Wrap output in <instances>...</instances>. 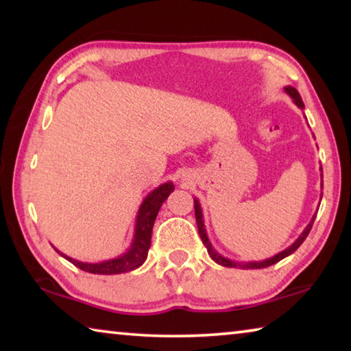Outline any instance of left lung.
<instances>
[{
    "instance_id": "obj_1",
    "label": "left lung",
    "mask_w": 351,
    "mask_h": 351,
    "mask_svg": "<svg viewBox=\"0 0 351 351\" xmlns=\"http://www.w3.org/2000/svg\"><path fill=\"white\" fill-rule=\"evenodd\" d=\"M285 90H287V93L289 94V96L293 97V100H294L297 106H300V108H304V102H302L300 94H299V91L295 90V88H293V86H287V88H285ZM195 218H197L198 232H199L201 240H203V245L207 247V252H209V255L212 257V260H215L218 265L229 266V268H237V266H240V268L260 269V268H268V266H271V265H276V263H278V261H280V260H283L285 257H288L289 254H293V252L295 251V249L299 247V246L302 245V243L305 241V239L308 237V234H310V230H311V228H313V223H314V218H316V217H313V219L310 221V224L306 226V229L304 230V232H302V235L299 237V239H297V241L294 243L293 246H289L288 249H285L283 252L274 255V257H272V258L263 260V261H251V263H245V265H241V263H235V261L224 258V257H221V255H219L218 252L213 251V247L210 246V243H209V239H207V235H206L204 224H203V215H201V207H199V204H198V201H197V199H195Z\"/></svg>"
}]
</instances>
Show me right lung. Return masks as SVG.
Returning a JSON list of instances; mask_svg holds the SVG:
<instances>
[{"mask_svg": "<svg viewBox=\"0 0 351 351\" xmlns=\"http://www.w3.org/2000/svg\"><path fill=\"white\" fill-rule=\"evenodd\" d=\"M173 190H175L173 184L165 182L158 189H154L153 192L144 199V203H142L139 209L138 221H136L133 245L130 247V251L127 254H123L122 257L102 261V263H83V261H77L74 258L66 257V255L63 254L62 255L68 261H71L74 266H77V268H80L82 271L91 272V274H105V276L122 274V272H128L139 268V266L145 261L148 249H150V245H152V230H153L154 219H156L158 212L161 209L162 203L169 198V195L173 192Z\"/></svg>", "mask_w": 351, "mask_h": 351, "instance_id": "right-lung-1", "label": "right lung"}]
</instances>
